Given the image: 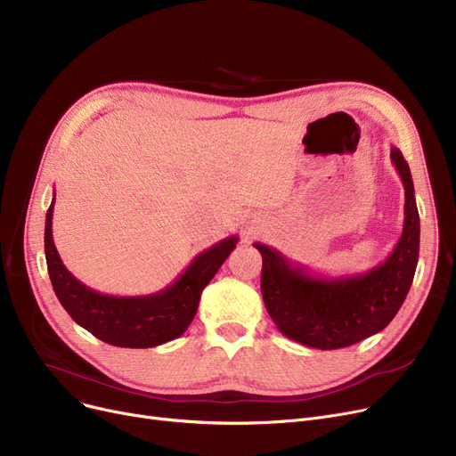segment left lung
Wrapping results in <instances>:
<instances>
[{
    "mask_svg": "<svg viewBox=\"0 0 456 456\" xmlns=\"http://www.w3.org/2000/svg\"><path fill=\"white\" fill-rule=\"evenodd\" d=\"M390 159L404 186V222L394 251L379 266L327 277L294 265L266 244H253L262 255V299L286 338L316 349H340L373 337L397 314L418 266L419 214L409 162L394 146Z\"/></svg>",
    "mask_w": 456,
    "mask_h": 456,
    "instance_id": "obj_1",
    "label": "left lung"
}]
</instances>
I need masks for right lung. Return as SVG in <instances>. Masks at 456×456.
Returning a JSON list of instances; mask_svg holds the SVG:
<instances>
[{
  "label": "right lung",
  "mask_w": 456,
  "mask_h": 456,
  "mask_svg": "<svg viewBox=\"0 0 456 456\" xmlns=\"http://www.w3.org/2000/svg\"><path fill=\"white\" fill-rule=\"evenodd\" d=\"M53 205L55 196L45 214L44 251L55 296L77 325L116 347L146 349L179 338L198 313L205 286L238 242V236H229L201 251L160 292L150 296H109L88 289L62 265L52 232Z\"/></svg>",
  "instance_id": "obj_1"
}]
</instances>
